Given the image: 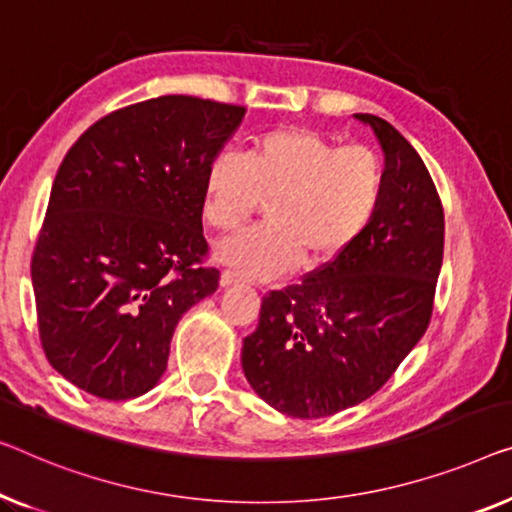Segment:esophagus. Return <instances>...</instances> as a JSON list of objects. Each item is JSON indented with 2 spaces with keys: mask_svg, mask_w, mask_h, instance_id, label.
Instances as JSON below:
<instances>
[{
  "mask_svg": "<svg viewBox=\"0 0 512 512\" xmlns=\"http://www.w3.org/2000/svg\"><path fill=\"white\" fill-rule=\"evenodd\" d=\"M241 282V276L232 269H225L223 273H220V285L223 287H232V285H239Z\"/></svg>",
  "mask_w": 512,
  "mask_h": 512,
  "instance_id": "esophagus-1",
  "label": "esophagus"
}]
</instances>
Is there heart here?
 <instances>
[{
  "mask_svg": "<svg viewBox=\"0 0 512 512\" xmlns=\"http://www.w3.org/2000/svg\"><path fill=\"white\" fill-rule=\"evenodd\" d=\"M386 165L365 144L338 147L303 126L271 128L243 158L220 154L202 183L204 220L234 232L269 200V223L218 243L216 253L246 278H276L305 257L329 262L361 239L384 197Z\"/></svg>",
  "mask_w": 512,
  "mask_h": 512,
  "instance_id": "heart-1",
  "label": "heart"
}]
</instances>
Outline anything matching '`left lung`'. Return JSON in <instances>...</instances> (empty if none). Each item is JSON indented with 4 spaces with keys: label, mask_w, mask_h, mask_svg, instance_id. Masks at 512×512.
<instances>
[{
    "label": "left lung",
    "mask_w": 512,
    "mask_h": 512,
    "mask_svg": "<svg viewBox=\"0 0 512 512\" xmlns=\"http://www.w3.org/2000/svg\"><path fill=\"white\" fill-rule=\"evenodd\" d=\"M386 156L381 204L352 248L262 299L241 365L255 393L294 418H324L375 395L423 338L444 259V207L416 149L356 114Z\"/></svg>",
    "instance_id": "obj_1"
}]
</instances>
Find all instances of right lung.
<instances>
[{
  "label": "right lung",
  "instance_id": "add662e5",
  "mask_svg": "<svg viewBox=\"0 0 512 512\" xmlns=\"http://www.w3.org/2000/svg\"><path fill=\"white\" fill-rule=\"evenodd\" d=\"M246 108L158 96L98 119L61 160L32 255L52 368L103 400L158 384L179 319L218 289L202 183Z\"/></svg>",
  "mask_w": 512,
  "mask_h": 512
}]
</instances>
